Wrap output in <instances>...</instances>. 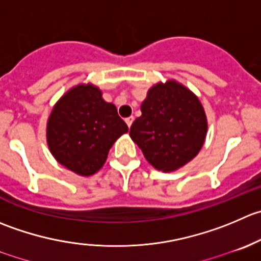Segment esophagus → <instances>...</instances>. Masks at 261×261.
Listing matches in <instances>:
<instances>
[{
    "label": "esophagus",
    "instance_id": "esophagus-1",
    "mask_svg": "<svg viewBox=\"0 0 261 261\" xmlns=\"http://www.w3.org/2000/svg\"><path fill=\"white\" fill-rule=\"evenodd\" d=\"M125 122L127 123L128 127H131V125H133V122H134V117H133V116H130V117L125 118Z\"/></svg>",
    "mask_w": 261,
    "mask_h": 261
}]
</instances>
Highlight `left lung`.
<instances>
[{
  "mask_svg": "<svg viewBox=\"0 0 261 261\" xmlns=\"http://www.w3.org/2000/svg\"><path fill=\"white\" fill-rule=\"evenodd\" d=\"M130 138L155 169L172 172L198 155L208 120L199 98L176 80L156 83L141 103Z\"/></svg>",
  "mask_w": 261,
  "mask_h": 261,
  "instance_id": "left-lung-1",
  "label": "left lung"
}]
</instances>
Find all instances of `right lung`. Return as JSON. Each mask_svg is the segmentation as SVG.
<instances>
[{"label":"right lung","mask_w":261,"mask_h":261,"mask_svg":"<svg viewBox=\"0 0 261 261\" xmlns=\"http://www.w3.org/2000/svg\"><path fill=\"white\" fill-rule=\"evenodd\" d=\"M128 131L113 103L95 85L77 84L53 106L47 121L50 154L79 176H92L106 163L108 151Z\"/></svg>","instance_id":"add662e5"}]
</instances>
